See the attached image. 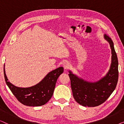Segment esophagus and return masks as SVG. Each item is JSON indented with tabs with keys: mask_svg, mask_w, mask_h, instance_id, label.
<instances>
[{
	"mask_svg": "<svg viewBox=\"0 0 124 124\" xmlns=\"http://www.w3.org/2000/svg\"><path fill=\"white\" fill-rule=\"evenodd\" d=\"M62 66H63L64 69L67 70V69H69V67H70V64H69L68 62H65L62 64Z\"/></svg>",
	"mask_w": 124,
	"mask_h": 124,
	"instance_id": "esophagus-1",
	"label": "esophagus"
}]
</instances>
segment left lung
<instances>
[{"instance_id": "1", "label": "left lung", "mask_w": 124, "mask_h": 124, "mask_svg": "<svg viewBox=\"0 0 124 124\" xmlns=\"http://www.w3.org/2000/svg\"><path fill=\"white\" fill-rule=\"evenodd\" d=\"M111 49V63L108 72L96 81H88L69 70L73 96L78 103L85 107H95L104 103L116 87L118 81V59L113 42L104 35Z\"/></svg>"}]
</instances>
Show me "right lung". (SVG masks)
Here are the masks:
<instances>
[{"label":"right lung","mask_w":124,"mask_h":124,"mask_svg":"<svg viewBox=\"0 0 124 124\" xmlns=\"http://www.w3.org/2000/svg\"><path fill=\"white\" fill-rule=\"evenodd\" d=\"M63 72V67H59L49 72L42 81L35 85L20 87L8 81L5 71V64L4 65V74L7 85L18 101L27 106H41L48 102L53 95L57 79Z\"/></svg>","instance_id":"add662e5"}]
</instances>
